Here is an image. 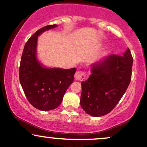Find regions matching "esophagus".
Listing matches in <instances>:
<instances>
[{"mask_svg": "<svg viewBox=\"0 0 147 147\" xmlns=\"http://www.w3.org/2000/svg\"><path fill=\"white\" fill-rule=\"evenodd\" d=\"M86 72L83 70H78L77 72H76L75 75V78L79 81L84 80L86 79Z\"/></svg>", "mask_w": 147, "mask_h": 147, "instance_id": "34e87169", "label": "esophagus"}]
</instances>
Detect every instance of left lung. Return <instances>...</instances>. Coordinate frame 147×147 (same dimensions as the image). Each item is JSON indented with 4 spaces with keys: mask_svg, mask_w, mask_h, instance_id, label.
Here are the masks:
<instances>
[{
    "mask_svg": "<svg viewBox=\"0 0 147 147\" xmlns=\"http://www.w3.org/2000/svg\"><path fill=\"white\" fill-rule=\"evenodd\" d=\"M133 61L128 48L122 56L111 55L92 65V74L82 82L80 104L86 113L101 117L115 107L131 82Z\"/></svg>",
    "mask_w": 147,
    "mask_h": 147,
    "instance_id": "1",
    "label": "left lung"
}]
</instances>
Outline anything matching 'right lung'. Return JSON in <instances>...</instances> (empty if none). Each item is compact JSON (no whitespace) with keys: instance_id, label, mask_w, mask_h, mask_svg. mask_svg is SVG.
I'll list each match as a JSON object with an SVG mask.
<instances>
[{"instance_id":"obj_1","label":"right lung","mask_w":147,"mask_h":147,"mask_svg":"<svg viewBox=\"0 0 147 147\" xmlns=\"http://www.w3.org/2000/svg\"><path fill=\"white\" fill-rule=\"evenodd\" d=\"M57 26L47 25L30 37L25 45L20 63L19 79L25 95L30 104L40 111L52 110L60 105L77 70L45 68L36 59L38 36Z\"/></svg>"}]
</instances>
